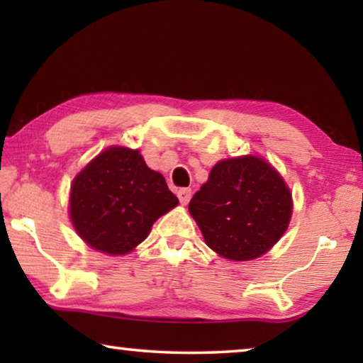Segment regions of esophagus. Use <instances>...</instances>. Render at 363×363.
I'll return each instance as SVG.
<instances>
[{
	"label": "esophagus",
	"instance_id": "34e87169",
	"mask_svg": "<svg viewBox=\"0 0 363 363\" xmlns=\"http://www.w3.org/2000/svg\"><path fill=\"white\" fill-rule=\"evenodd\" d=\"M177 199H179L182 205H187L189 200L192 199V190H190V189H179V190H177Z\"/></svg>",
	"mask_w": 363,
	"mask_h": 363
}]
</instances>
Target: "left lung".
<instances>
[{"mask_svg":"<svg viewBox=\"0 0 363 363\" xmlns=\"http://www.w3.org/2000/svg\"><path fill=\"white\" fill-rule=\"evenodd\" d=\"M208 247L230 261H251L274 247L290 224L293 200L264 158L220 160L189 203Z\"/></svg>","mask_w":363,"mask_h":363,"instance_id":"obj_1","label":"left lung"}]
</instances>
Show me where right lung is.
<instances>
[{
	"label": "right lung",
	"instance_id": "obj_1",
	"mask_svg": "<svg viewBox=\"0 0 363 363\" xmlns=\"http://www.w3.org/2000/svg\"><path fill=\"white\" fill-rule=\"evenodd\" d=\"M179 203L164 177L139 150L108 147L79 171L70 189V219L101 253L126 255L149 235L155 220Z\"/></svg>",
	"mask_w": 363,
	"mask_h": 363
}]
</instances>
